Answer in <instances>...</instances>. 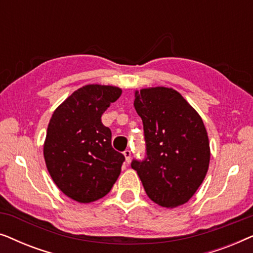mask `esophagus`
Returning a JSON list of instances; mask_svg holds the SVG:
<instances>
[{"mask_svg": "<svg viewBox=\"0 0 253 253\" xmlns=\"http://www.w3.org/2000/svg\"><path fill=\"white\" fill-rule=\"evenodd\" d=\"M123 154H124V157H126V161L127 162V164H129L130 160H131V151L126 150L123 152Z\"/></svg>", "mask_w": 253, "mask_h": 253, "instance_id": "esophagus-1", "label": "esophagus"}]
</instances>
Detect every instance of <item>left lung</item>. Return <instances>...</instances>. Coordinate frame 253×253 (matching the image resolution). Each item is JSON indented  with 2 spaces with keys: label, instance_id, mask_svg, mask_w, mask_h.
<instances>
[{
  "label": "left lung",
  "instance_id": "left-lung-1",
  "mask_svg": "<svg viewBox=\"0 0 253 253\" xmlns=\"http://www.w3.org/2000/svg\"><path fill=\"white\" fill-rule=\"evenodd\" d=\"M143 120L147 157L131 164L146 195L167 209L181 206L202 184L211 159L206 127L197 110L171 87L134 92Z\"/></svg>",
  "mask_w": 253,
  "mask_h": 253
}]
</instances>
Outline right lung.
<instances>
[{"label": "right lung", "mask_w": 253, "mask_h": 253, "mask_svg": "<svg viewBox=\"0 0 253 253\" xmlns=\"http://www.w3.org/2000/svg\"><path fill=\"white\" fill-rule=\"evenodd\" d=\"M122 94L112 85L88 84L54 110L43 144L46 167L57 188L78 203L95 202L113 188L124 155L112 147L101 115Z\"/></svg>", "instance_id": "obj_1"}]
</instances>
